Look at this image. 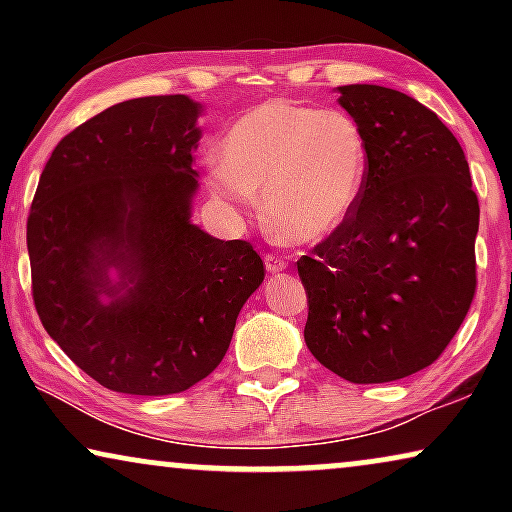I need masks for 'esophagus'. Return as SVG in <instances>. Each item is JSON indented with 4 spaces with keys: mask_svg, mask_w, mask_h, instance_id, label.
I'll return each instance as SVG.
<instances>
[{
    "mask_svg": "<svg viewBox=\"0 0 512 512\" xmlns=\"http://www.w3.org/2000/svg\"><path fill=\"white\" fill-rule=\"evenodd\" d=\"M265 268H268V272L275 275V272H282V270L289 268V261H286L282 254H265Z\"/></svg>",
    "mask_w": 512,
    "mask_h": 512,
    "instance_id": "obj_1",
    "label": "esophagus"
}]
</instances>
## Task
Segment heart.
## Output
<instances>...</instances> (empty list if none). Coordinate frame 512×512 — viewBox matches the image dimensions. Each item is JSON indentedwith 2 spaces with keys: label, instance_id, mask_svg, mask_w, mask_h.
Segmentation results:
<instances>
[{
  "label": "heart",
  "instance_id": "heart-1",
  "mask_svg": "<svg viewBox=\"0 0 512 512\" xmlns=\"http://www.w3.org/2000/svg\"><path fill=\"white\" fill-rule=\"evenodd\" d=\"M368 144L352 116L270 100L237 118L209 170L212 193L244 214L263 193L265 219L300 242L331 235L359 205Z\"/></svg>",
  "mask_w": 512,
  "mask_h": 512
}]
</instances>
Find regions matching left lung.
I'll return each instance as SVG.
<instances>
[{"mask_svg":"<svg viewBox=\"0 0 512 512\" xmlns=\"http://www.w3.org/2000/svg\"><path fill=\"white\" fill-rule=\"evenodd\" d=\"M368 144L359 205L300 256L305 342L321 366L380 384L431 366L471 310L478 195L450 128L398 90L340 86Z\"/></svg>","mask_w":512,"mask_h":512,"instance_id":"obj_1","label":"left lung"}]
</instances>
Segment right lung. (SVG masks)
Wrapping results in <instances>:
<instances>
[{"instance_id": "obj_1", "label": "right lung", "mask_w": 512, "mask_h": 512, "mask_svg": "<svg viewBox=\"0 0 512 512\" xmlns=\"http://www.w3.org/2000/svg\"><path fill=\"white\" fill-rule=\"evenodd\" d=\"M198 114L186 95H156L88 118L53 149L27 216L41 324L83 373L121 394L167 396L205 380L265 277L249 242L188 221ZM102 292L117 298L104 306Z\"/></svg>"}]
</instances>
